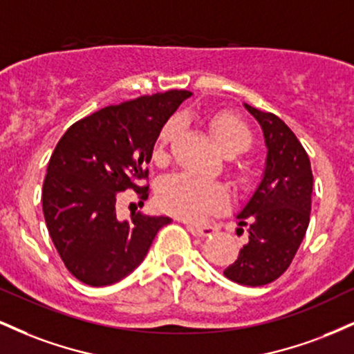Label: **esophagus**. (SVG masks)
<instances>
[{
  "mask_svg": "<svg viewBox=\"0 0 354 354\" xmlns=\"http://www.w3.org/2000/svg\"><path fill=\"white\" fill-rule=\"evenodd\" d=\"M188 228L193 230L198 236H209V234H213L214 230H216L211 225H191V223H188Z\"/></svg>",
  "mask_w": 354,
  "mask_h": 354,
  "instance_id": "obj_1",
  "label": "esophagus"
}]
</instances>
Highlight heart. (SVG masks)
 <instances>
[{
  "mask_svg": "<svg viewBox=\"0 0 354 354\" xmlns=\"http://www.w3.org/2000/svg\"><path fill=\"white\" fill-rule=\"evenodd\" d=\"M208 129L214 143L226 156H236L248 151L253 145V133L243 120L233 113H216L208 120ZM180 131V120L171 118L163 124L156 136L153 156L163 161L173 140ZM239 176H246L245 166H239ZM161 209L174 216L196 221L214 211L223 209L228 203V193L218 183L203 181L188 174H176L163 181L158 191Z\"/></svg>",
  "mask_w": 354,
  "mask_h": 354,
  "instance_id": "b5f03b06",
  "label": "heart"
}]
</instances>
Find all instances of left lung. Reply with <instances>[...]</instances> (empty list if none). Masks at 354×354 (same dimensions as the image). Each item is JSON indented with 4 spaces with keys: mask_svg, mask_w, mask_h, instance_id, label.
Instances as JSON below:
<instances>
[{
    "mask_svg": "<svg viewBox=\"0 0 354 354\" xmlns=\"http://www.w3.org/2000/svg\"><path fill=\"white\" fill-rule=\"evenodd\" d=\"M245 106L261 124L268 160L263 181L238 214L239 226H246L250 239L226 268L225 276L246 286H263L290 268L306 234L313 171L306 149L283 120L250 104Z\"/></svg>",
    "mask_w": 354,
    "mask_h": 354,
    "instance_id": "obj_1",
    "label": "left lung"
}]
</instances>
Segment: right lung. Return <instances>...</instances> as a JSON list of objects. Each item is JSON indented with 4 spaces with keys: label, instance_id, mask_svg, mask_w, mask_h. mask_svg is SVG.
Segmentation results:
<instances>
[{
    "label": "right lung",
    "instance_id": "add662e5",
    "mask_svg": "<svg viewBox=\"0 0 354 354\" xmlns=\"http://www.w3.org/2000/svg\"><path fill=\"white\" fill-rule=\"evenodd\" d=\"M171 89L113 104L76 121L53 151L43 183V213L68 271L89 286H108L143 261L168 216L116 218L120 191L148 200L146 165L168 118L189 98Z\"/></svg>",
    "mask_w": 354,
    "mask_h": 354
}]
</instances>
